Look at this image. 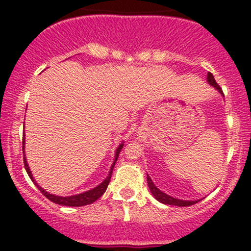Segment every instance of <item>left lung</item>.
Wrapping results in <instances>:
<instances>
[{
    "label": "left lung",
    "mask_w": 251,
    "mask_h": 251,
    "mask_svg": "<svg viewBox=\"0 0 251 251\" xmlns=\"http://www.w3.org/2000/svg\"><path fill=\"white\" fill-rule=\"evenodd\" d=\"M206 80H207V82H209L210 86H212L215 90L219 91L220 95L224 96V92H222L221 87L217 85L216 81H215V78H214V75H212L211 73H207ZM147 183H148L149 191H151V193L153 194L154 198H155L158 201H160V203H163L165 205H175V206H189V205H193V204L198 203V201H201V199H197V201H182V199L174 198V197H171V196H169V194L164 193L163 191H160V189H159L158 187L154 184V182L151 181V178L149 177L148 174H147Z\"/></svg>",
    "instance_id": "1"
}]
</instances>
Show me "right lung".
Segmentation results:
<instances>
[{
    "label": "right lung",
    "instance_id": "1",
    "mask_svg": "<svg viewBox=\"0 0 251 251\" xmlns=\"http://www.w3.org/2000/svg\"><path fill=\"white\" fill-rule=\"evenodd\" d=\"M123 147H124V142H121V143L119 144L118 148H116L115 156H114V161H113V164H111V166H110L109 174H108V176L105 177L104 181L100 182V183L98 184V186H96L95 188L90 189V191L82 192V193L75 194V196L60 197V196H54V194L48 193L47 191H45V189L42 188V187H40L39 183H37V182L35 181L34 176H32L31 171H30L29 164H27V161H26V156H25V133H24V135H23V153H24V165H25V170H26L27 175H29V177H30V178H31V181L35 183V186H36L37 188L40 189V192H41V193L44 194V196L46 197L47 199H50V201H53V203H55V204L64 205V206H83V205L92 204V203H95V201H97L98 198H100V197H102L103 194H104V192L107 191L108 184H109V181H110V177H111V173H113L114 165H115L116 160H118V156H119V154H120V151H121V149H123Z\"/></svg>",
    "mask_w": 251,
    "mask_h": 251
}]
</instances>
